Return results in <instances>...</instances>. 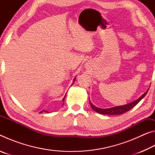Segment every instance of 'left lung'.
<instances>
[{"mask_svg":"<svg viewBox=\"0 0 155 155\" xmlns=\"http://www.w3.org/2000/svg\"><path fill=\"white\" fill-rule=\"evenodd\" d=\"M148 91V90H147L146 92L143 94V95H141L140 98L136 100V101L132 102V103H130L124 104V105H122V106H117V107H111V108H109V109H101V108H98V107L94 106L90 101V105L91 107V108H92V109L94 110L95 111L98 112V114H103V115H120V114H124V113L129 111L130 109L133 108V107H134L136 104H137L139 102H140L141 100L146 95Z\"/></svg>","mask_w":155,"mask_h":155,"instance_id":"8db88e82","label":"left lung"}]
</instances>
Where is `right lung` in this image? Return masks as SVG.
<instances>
[{
  "label": "right lung",
  "mask_w": 155,
  "mask_h": 155,
  "mask_svg": "<svg viewBox=\"0 0 155 155\" xmlns=\"http://www.w3.org/2000/svg\"><path fill=\"white\" fill-rule=\"evenodd\" d=\"M75 80H76V78H74V80H73V83H74V81H75ZM72 84H73V83H72ZM65 97V96H64V98H63V100H62V101H63V102H64V101ZM43 111H44V110H43V111H41L40 113H42ZM45 111V112H47V113H49L48 111Z\"/></svg>",
  "instance_id": "add662e5"
}]
</instances>
